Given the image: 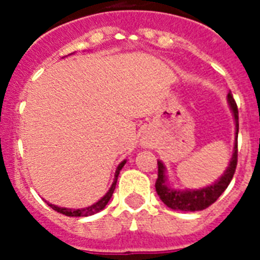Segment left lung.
I'll list each match as a JSON object with an SVG mask.
<instances>
[{"label":"left lung","instance_id":"8db88e82","mask_svg":"<svg viewBox=\"0 0 260 260\" xmlns=\"http://www.w3.org/2000/svg\"><path fill=\"white\" fill-rule=\"evenodd\" d=\"M228 102L232 108V112H233L234 121H236V143H234V151L231 158V164L217 182L201 190H186V191L174 190L167 185L165 168L161 161H157V180L155 183L156 192L160 197V199L164 202V204H167L168 207L172 208V210L191 211V212L206 210L219 199L220 195L225 191V189L231 183L234 172H236L238 158V108L232 92L228 93Z\"/></svg>","mask_w":260,"mask_h":260}]
</instances>
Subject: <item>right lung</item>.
Listing matches in <instances>:
<instances>
[{"label": "right lung", "mask_w": 260, "mask_h": 260, "mask_svg": "<svg viewBox=\"0 0 260 260\" xmlns=\"http://www.w3.org/2000/svg\"><path fill=\"white\" fill-rule=\"evenodd\" d=\"M125 164H126V160H123V161L118 165V168H117V171H116V174H114V181H113V183H112V187L109 189V191H108L107 194H105L104 197L100 199V201L96 202L95 204H92V206H89V207H87V208H80V210H70V208L57 207V206H54V204H49V203L48 204H49L53 210L57 211V212L62 213V215H66V216H74V217H78V216L95 215V213L100 212V211H102L103 208L107 206L108 202H109V199L112 198V194H113L114 189H116V183H117V178H118L119 171L122 169V167Z\"/></svg>", "instance_id": "right-lung-1"}]
</instances>
